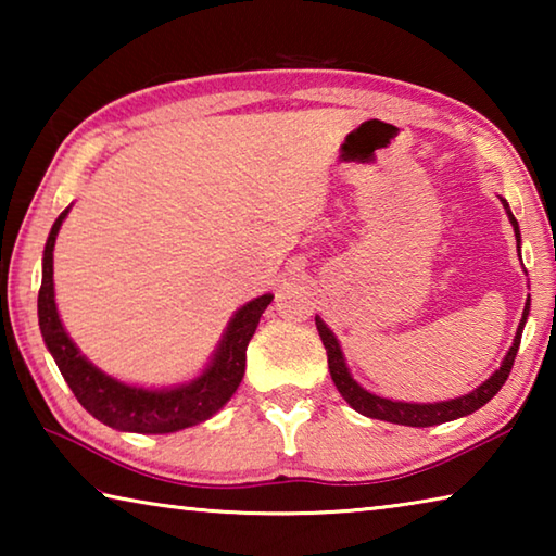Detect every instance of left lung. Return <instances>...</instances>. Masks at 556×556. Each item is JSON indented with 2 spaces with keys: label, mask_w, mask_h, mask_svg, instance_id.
Wrapping results in <instances>:
<instances>
[{
  "label": "left lung",
  "mask_w": 556,
  "mask_h": 556,
  "mask_svg": "<svg viewBox=\"0 0 556 556\" xmlns=\"http://www.w3.org/2000/svg\"><path fill=\"white\" fill-rule=\"evenodd\" d=\"M505 211H507V218H510L513 228H515V238H517V248H520V228H517V220L510 211V205H507L505 199H501ZM527 316H530V296H527V304H525V312H522V321L517 326V333H515V341L510 345V351L503 357V365L497 368L491 378H488L483 384H478L473 392L464 394V397H456V400H446V402H434V404H414V402H394L388 397H378V394L368 392L365 388H361L353 380L351 370H348L345 365V357L341 345H338V338L333 336L331 328H328L321 318L316 316V328H318V336H321L324 348H326V355H328V370H331V380L336 382L338 392L343 394V400L351 404L355 412L365 414V417L370 419H382V421H392V425H404V427H434V425H444V421H454L458 417H466V414H473L476 409H481L483 404L491 402L497 390L503 388L507 375L513 370V363H515V355H517V348H520V338H522V328Z\"/></svg>",
  "instance_id": "left-lung-1"
}]
</instances>
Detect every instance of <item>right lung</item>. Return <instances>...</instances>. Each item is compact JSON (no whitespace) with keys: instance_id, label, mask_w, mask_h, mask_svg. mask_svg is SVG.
Listing matches in <instances>:
<instances>
[{"instance_id":"right-lung-1","label":"right lung","mask_w":556,"mask_h":556,"mask_svg":"<svg viewBox=\"0 0 556 556\" xmlns=\"http://www.w3.org/2000/svg\"><path fill=\"white\" fill-rule=\"evenodd\" d=\"M71 208H65L55 218L43 248V271L39 289V326L43 343L49 348L55 365L68 382L75 400L86 407L102 425L119 431H137V434H172V431L201 425L211 419L223 404L232 397L244 375L248 361V343L255 336L260 316L265 314L271 294L252 299L235 312L228 328L220 338L218 348L211 357L208 368L191 382L178 388H135V384L119 382L96 368L83 355L71 336L61 324L59 308H55L53 291V244Z\"/></svg>"}]
</instances>
